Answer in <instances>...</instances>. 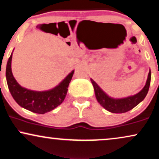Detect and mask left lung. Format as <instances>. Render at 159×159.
<instances>
[{"label":"left lung","mask_w":159,"mask_h":159,"mask_svg":"<svg viewBox=\"0 0 159 159\" xmlns=\"http://www.w3.org/2000/svg\"><path fill=\"white\" fill-rule=\"evenodd\" d=\"M150 80H151V72L150 70L148 79L143 89L137 94L122 98H114L110 97L92 78L91 82L93 85L95 97L98 103L105 109L111 113L121 114L131 110L144 99L149 90Z\"/></svg>","instance_id":"left-lung-1"}]
</instances>
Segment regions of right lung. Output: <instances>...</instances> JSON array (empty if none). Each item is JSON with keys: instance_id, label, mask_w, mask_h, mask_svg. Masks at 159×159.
<instances>
[{"instance_id": "add662e5", "label": "right lung", "mask_w": 159, "mask_h": 159, "mask_svg": "<svg viewBox=\"0 0 159 159\" xmlns=\"http://www.w3.org/2000/svg\"><path fill=\"white\" fill-rule=\"evenodd\" d=\"M12 53L7 61L6 78L9 92L14 100L21 107L37 114L51 111L64 101L67 95V88L73 77V70L57 86L46 91H34L21 86L14 78L11 72Z\"/></svg>"}]
</instances>
